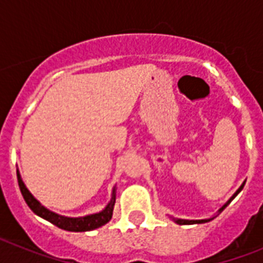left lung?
Returning <instances> with one entry per match:
<instances>
[{"instance_id":"1","label":"left lung","mask_w":263,"mask_h":263,"mask_svg":"<svg viewBox=\"0 0 263 263\" xmlns=\"http://www.w3.org/2000/svg\"><path fill=\"white\" fill-rule=\"evenodd\" d=\"M245 184H246V181H243V184H241L240 187L237 188V191L235 192V194H233L232 196H231V198H229V200L228 202H227V203L224 204V206H222V208L220 209V210H218V213H221L222 212V210H224L225 208H227V206H228L229 203H231V202H232L233 200V198H235V196L237 195V194H239V192L241 191V190H243V187H245ZM213 218H214V217H212V218H208V220H183V218H175V217H172V220L175 221L176 224H179V225H191V224H204V222H209V221H212Z\"/></svg>"}]
</instances>
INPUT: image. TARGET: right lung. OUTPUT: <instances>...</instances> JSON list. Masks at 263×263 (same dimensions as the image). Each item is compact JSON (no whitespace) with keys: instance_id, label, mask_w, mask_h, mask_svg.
Here are the masks:
<instances>
[{"instance_id":"right-lung-1","label":"right lung","mask_w":263,"mask_h":263,"mask_svg":"<svg viewBox=\"0 0 263 263\" xmlns=\"http://www.w3.org/2000/svg\"><path fill=\"white\" fill-rule=\"evenodd\" d=\"M17 181L22 195L26 200V203L28 204V208L36 214V216L42 217L43 220L49 221L55 227L64 229V231H69V232H88V231H94V229L102 227V225L107 224L111 220L113 216V208L116 203V185L111 190V198L110 202L106 204V208L94 214H87L83 217H65L57 213L51 212L47 208H45L36 198H35L28 188L26 187V184L22 180V176L17 171Z\"/></svg>"}]
</instances>
